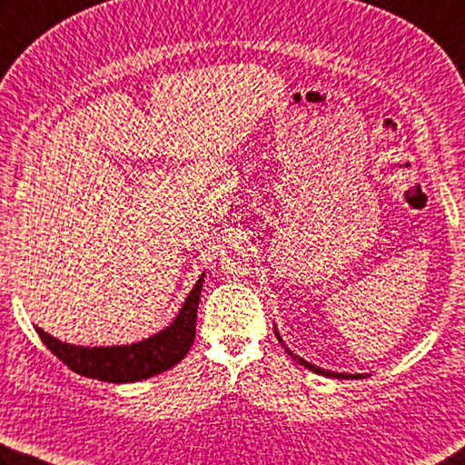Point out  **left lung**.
<instances>
[{
	"label": "left lung",
	"mask_w": 465,
	"mask_h": 465,
	"mask_svg": "<svg viewBox=\"0 0 465 465\" xmlns=\"http://www.w3.org/2000/svg\"><path fill=\"white\" fill-rule=\"evenodd\" d=\"M274 335L278 337V341L282 343V348L286 350V353H289V356H292V360H297L301 366H305V368H309L311 372H315V374H321V376H327V378H340V380H360V378H366V374H345V372H331V370H323V368H319V366H315V364H311V361H307V360H302L301 356H297V353H292L289 348H286L284 345V341H282V337H281V333H278V329H276V325H274Z\"/></svg>",
	"instance_id": "obj_1"
}]
</instances>
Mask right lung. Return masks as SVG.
<instances>
[{"label":"right lung","instance_id":"add662e5","mask_svg":"<svg viewBox=\"0 0 465 465\" xmlns=\"http://www.w3.org/2000/svg\"><path fill=\"white\" fill-rule=\"evenodd\" d=\"M203 282L205 272L199 276V281L193 286L189 297L184 299L179 315L174 317L173 323L164 327L163 331L136 343L85 348V345H73L56 340L50 333L42 331L40 327H36V333L45 341L46 348L63 364L69 366L73 372L101 380V382H138V380L166 372V370H171L187 356L193 341H195L197 309Z\"/></svg>","mask_w":465,"mask_h":465}]
</instances>
